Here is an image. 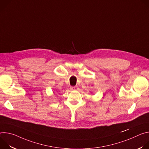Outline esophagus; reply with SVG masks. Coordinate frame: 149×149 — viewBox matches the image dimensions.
I'll return each instance as SVG.
<instances>
[{
    "label": "esophagus",
    "instance_id": "1",
    "mask_svg": "<svg viewBox=\"0 0 149 149\" xmlns=\"http://www.w3.org/2000/svg\"><path fill=\"white\" fill-rule=\"evenodd\" d=\"M78 89V86H74V87H70V90H77Z\"/></svg>",
    "mask_w": 149,
    "mask_h": 149
}]
</instances>
